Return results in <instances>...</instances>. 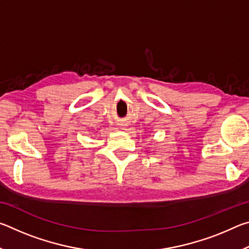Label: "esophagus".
Listing matches in <instances>:
<instances>
[{
	"label": "esophagus",
	"mask_w": 249,
	"mask_h": 249,
	"mask_svg": "<svg viewBox=\"0 0 249 249\" xmlns=\"http://www.w3.org/2000/svg\"><path fill=\"white\" fill-rule=\"evenodd\" d=\"M121 127H122V129H126V125H122Z\"/></svg>",
	"instance_id": "34e87169"
}]
</instances>
